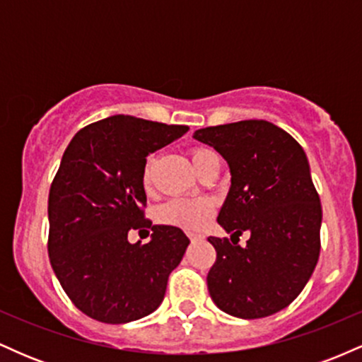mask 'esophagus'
Listing matches in <instances>:
<instances>
[{"instance_id": "34e87169", "label": "esophagus", "mask_w": 362, "mask_h": 362, "mask_svg": "<svg viewBox=\"0 0 362 362\" xmlns=\"http://www.w3.org/2000/svg\"><path fill=\"white\" fill-rule=\"evenodd\" d=\"M189 236H190V240H192V242H197V240H202L201 235H189Z\"/></svg>"}]
</instances>
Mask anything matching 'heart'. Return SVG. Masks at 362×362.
<instances>
[{"label":"heart","mask_w":362,"mask_h":362,"mask_svg":"<svg viewBox=\"0 0 362 362\" xmlns=\"http://www.w3.org/2000/svg\"><path fill=\"white\" fill-rule=\"evenodd\" d=\"M192 163L195 170H199L204 165V161L214 156L213 151L206 148H195L190 153ZM151 163L153 160L149 158L148 163L144 165L143 170V185L149 187L151 184ZM214 213V202L209 197H189V199H173L158 209V219L165 224L178 226L182 230L197 231L202 230L207 223L211 221Z\"/></svg>","instance_id":"heart-1"}]
</instances>
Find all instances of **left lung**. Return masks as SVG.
Returning <instances> with one entry per match:
<instances>
[{"instance_id":"1","label":"left lung","mask_w":362,"mask_h":362,"mask_svg":"<svg viewBox=\"0 0 362 362\" xmlns=\"http://www.w3.org/2000/svg\"><path fill=\"white\" fill-rule=\"evenodd\" d=\"M226 160L231 185L218 223L230 240L209 236L216 262L207 274L214 305L231 317L277 313L301 293L320 255L322 206L298 141L267 120L199 129ZM251 233L240 247L238 236Z\"/></svg>"}]
</instances>
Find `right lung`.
I'll use <instances>...</instances> for the list:
<instances>
[{
	"instance_id": "obj_1",
	"label": "right lung",
	"mask_w": 362,
	"mask_h": 362,
	"mask_svg": "<svg viewBox=\"0 0 362 362\" xmlns=\"http://www.w3.org/2000/svg\"><path fill=\"white\" fill-rule=\"evenodd\" d=\"M187 131L110 115L78 131L62 155L49 192V259L74 306L98 322L153 313L189 247L180 228L151 226L143 216L146 156ZM141 227L152 228V240L129 243L128 231Z\"/></svg>"
}]
</instances>
